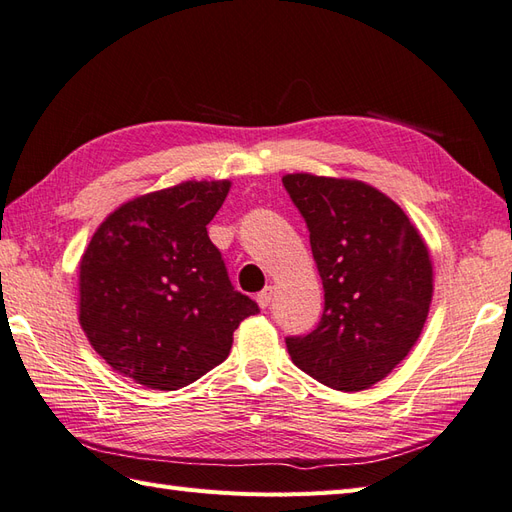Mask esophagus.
Wrapping results in <instances>:
<instances>
[{
  "mask_svg": "<svg viewBox=\"0 0 512 512\" xmlns=\"http://www.w3.org/2000/svg\"><path fill=\"white\" fill-rule=\"evenodd\" d=\"M271 298H274V287H265L263 291H260V293L256 295V300H258V306H260V309H267L269 302H271Z\"/></svg>",
  "mask_w": 512,
  "mask_h": 512,
  "instance_id": "34e87169",
  "label": "esophagus"
}]
</instances>
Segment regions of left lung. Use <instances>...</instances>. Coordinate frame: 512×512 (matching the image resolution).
I'll use <instances>...</instances> for the list:
<instances>
[{"label": "left lung", "mask_w": 512, "mask_h": 512, "mask_svg": "<svg viewBox=\"0 0 512 512\" xmlns=\"http://www.w3.org/2000/svg\"><path fill=\"white\" fill-rule=\"evenodd\" d=\"M309 227L324 285V313L287 337L295 366L333 390L359 392L399 366L423 331L431 302L427 245L407 214L363 181L282 177Z\"/></svg>", "instance_id": "obj_1"}]
</instances>
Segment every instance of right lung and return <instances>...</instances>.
<instances>
[{
  "label": "right lung",
  "instance_id": "add662e5",
  "mask_svg": "<svg viewBox=\"0 0 512 512\" xmlns=\"http://www.w3.org/2000/svg\"><path fill=\"white\" fill-rule=\"evenodd\" d=\"M230 181H184L109 214L81 260V326L113 370L179 390L225 361L258 304L236 291L208 223Z\"/></svg>",
  "mask_w": 512,
  "mask_h": 512
}]
</instances>
